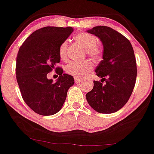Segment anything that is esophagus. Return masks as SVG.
Listing matches in <instances>:
<instances>
[{
  "label": "esophagus",
  "instance_id": "1",
  "mask_svg": "<svg viewBox=\"0 0 154 154\" xmlns=\"http://www.w3.org/2000/svg\"><path fill=\"white\" fill-rule=\"evenodd\" d=\"M75 82L76 83H79V82H83V79H80V78H75Z\"/></svg>",
  "mask_w": 154,
  "mask_h": 154
}]
</instances>
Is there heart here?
I'll list each match as a JSON object with an SVG mask.
<instances>
[{
    "mask_svg": "<svg viewBox=\"0 0 154 154\" xmlns=\"http://www.w3.org/2000/svg\"><path fill=\"white\" fill-rule=\"evenodd\" d=\"M75 40L84 47L89 56L94 59H100L103 54V48L97 44V38L94 35L82 32L75 36ZM68 42H62L59 47V55L61 59L65 61L67 59ZM92 63L86 60L84 62H72L66 66L65 71L68 75L75 77H85L92 71Z\"/></svg>",
    "mask_w": 154,
    "mask_h": 154,
    "instance_id": "obj_1",
    "label": "heart"
}]
</instances>
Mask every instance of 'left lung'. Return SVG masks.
Returning <instances> with one entry per match:
<instances>
[{"label": "left lung", "mask_w": 154, "mask_h": 154, "mask_svg": "<svg viewBox=\"0 0 154 154\" xmlns=\"http://www.w3.org/2000/svg\"><path fill=\"white\" fill-rule=\"evenodd\" d=\"M87 32L103 44V60L95 69L100 82L94 81L93 89L86 94L92 109L100 113L117 112L126 104L136 84V57L131 42L112 28L98 26ZM106 81L105 84L101 83Z\"/></svg>", "instance_id": "1"}]
</instances>
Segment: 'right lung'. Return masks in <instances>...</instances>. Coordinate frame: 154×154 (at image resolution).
Masks as SVG:
<instances>
[{"label": "right lung", "instance_id": "1", "mask_svg": "<svg viewBox=\"0 0 154 154\" xmlns=\"http://www.w3.org/2000/svg\"><path fill=\"white\" fill-rule=\"evenodd\" d=\"M73 31L72 27L47 26L38 29L26 39L16 57V79L22 97L32 110L41 116H52L62 109L67 91L75 84L73 77L63 74L56 82L47 74L60 62L59 47Z\"/></svg>", "mask_w": 154, "mask_h": 154}]
</instances>
